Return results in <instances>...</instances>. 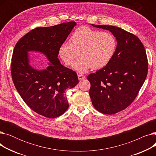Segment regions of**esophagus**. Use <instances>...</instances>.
Masks as SVG:
<instances>
[{
  "label": "esophagus",
  "mask_w": 156,
  "mask_h": 156,
  "mask_svg": "<svg viewBox=\"0 0 156 156\" xmlns=\"http://www.w3.org/2000/svg\"><path fill=\"white\" fill-rule=\"evenodd\" d=\"M78 78L79 80H81L85 78V75H78Z\"/></svg>",
  "instance_id": "obj_1"
}]
</instances>
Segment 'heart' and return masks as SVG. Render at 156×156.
<instances>
[{
    "label": "heart",
    "instance_id": "obj_1",
    "mask_svg": "<svg viewBox=\"0 0 156 156\" xmlns=\"http://www.w3.org/2000/svg\"><path fill=\"white\" fill-rule=\"evenodd\" d=\"M117 47V40L109 31H99L88 27L78 28L70 37V43H62L58 54L64 64L80 73H85L90 69H100L111 61Z\"/></svg>",
    "mask_w": 156,
    "mask_h": 156
}]
</instances>
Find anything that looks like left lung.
Segmentation results:
<instances>
[{
	"label": "left lung",
	"instance_id": "1",
	"mask_svg": "<svg viewBox=\"0 0 156 156\" xmlns=\"http://www.w3.org/2000/svg\"><path fill=\"white\" fill-rule=\"evenodd\" d=\"M92 25L109 30L117 40L110 62L87 76L94 107L101 113L113 114L126 109L136 97L148 72L147 57L142 43L135 35L116 27Z\"/></svg>",
	"mask_w": 156,
	"mask_h": 156
}]
</instances>
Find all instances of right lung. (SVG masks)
I'll use <instances>...</instances> for the list:
<instances>
[{
  "label": "right lung",
  "mask_w": 156,
  "mask_h": 156,
  "mask_svg": "<svg viewBox=\"0 0 156 156\" xmlns=\"http://www.w3.org/2000/svg\"><path fill=\"white\" fill-rule=\"evenodd\" d=\"M76 25V22L70 21L36 28L14 47L11 65L14 86L28 107L44 117L54 118L63 114L69 107L65 92L79 82L76 72L64 67L57 57L60 45ZM30 51L47 57L50 62L45 70H37L29 64Z\"/></svg>",
  "instance_id": "add662e5"
}]
</instances>
